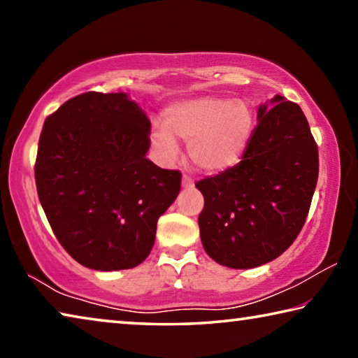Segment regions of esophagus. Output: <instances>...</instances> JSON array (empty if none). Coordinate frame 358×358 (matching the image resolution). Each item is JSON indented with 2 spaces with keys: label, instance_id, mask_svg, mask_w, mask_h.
<instances>
[{
  "label": "esophagus",
  "instance_id": "obj_1",
  "mask_svg": "<svg viewBox=\"0 0 358 358\" xmlns=\"http://www.w3.org/2000/svg\"><path fill=\"white\" fill-rule=\"evenodd\" d=\"M181 186H183L185 189H189V187L194 186V181L189 175H183V178H181Z\"/></svg>",
  "mask_w": 358,
  "mask_h": 358
}]
</instances>
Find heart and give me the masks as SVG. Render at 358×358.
I'll return each instance as SVG.
<instances>
[{
	"instance_id": "heart-1",
	"label": "heart",
	"mask_w": 358,
	"mask_h": 358,
	"mask_svg": "<svg viewBox=\"0 0 358 358\" xmlns=\"http://www.w3.org/2000/svg\"><path fill=\"white\" fill-rule=\"evenodd\" d=\"M254 128L256 115L250 102L203 96L166 108L164 128H153L151 142L166 159L177 156L175 141L183 142L197 171L220 173L241 161Z\"/></svg>"
}]
</instances>
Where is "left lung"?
<instances>
[{
	"label": "left lung",
	"instance_id": "obj_1",
	"mask_svg": "<svg viewBox=\"0 0 358 358\" xmlns=\"http://www.w3.org/2000/svg\"><path fill=\"white\" fill-rule=\"evenodd\" d=\"M257 120L238 164L196 183L205 201L203 250L237 270L271 262L294 243L319 175L317 145L299 104L276 94Z\"/></svg>",
	"mask_w": 358,
	"mask_h": 358
}]
</instances>
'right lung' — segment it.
Masks as SVG:
<instances>
[{
	"label": "right lung",
	"instance_id": "right-lung-1",
	"mask_svg": "<svg viewBox=\"0 0 358 358\" xmlns=\"http://www.w3.org/2000/svg\"><path fill=\"white\" fill-rule=\"evenodd\" d=\"M151 123L126 93L88 92L47 117L36 157L38 196L53 234L88 268H134L177 199L178 171L147 159Z\"/></svg>",
	"mask_w": 358,
	"mask_h": 358
}]
</instances>
